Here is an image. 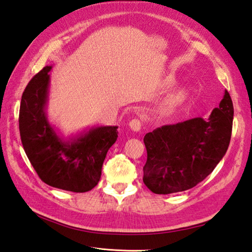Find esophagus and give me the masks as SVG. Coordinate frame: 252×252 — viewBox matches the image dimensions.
Instances as JSON below:
<instances>
[{
  "mask_svg": "<svg viewBox=\"0 0 252 252\" xmlns=\"http://www.w3.org/2000/svg\"><path fill=\"white\" fill-rule=\"evenodd\" d=\"M129 127L132 131H139L141 129V121L139 119H133L129 122Z\"/></svg>",
  "mask_w": 252,
  "mask_h": 252,
  "instance_id": "esophagus-1",
  "label": "esophagus"
}]
</instances>
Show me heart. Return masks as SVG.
<instances>
[{
    "label": "heart",
    "instance_id": "obj_1",
    "mask_svg": "<svg viewBox=\"0 0 252 252\" xmlns=\"http://www.w3.org/2000/svg\"><path fill=\"white\" fill-rule=\"evenodd\" d=\"M187 94H188V91H187V89L182 88V89H180V91H179V92L175 94V97H173V100H176V101H180V100H183L184 98L187 97Z\"/></svg>",
    "mask_w": 252,
    "mask_h": 252
}]
</instances>
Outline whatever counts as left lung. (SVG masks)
<instances>
[{
	"label": "left lung",
	"mask_w": 252,
	"mask_h": 252,
	"mask_svg": "<svg viewBox=\"0 0 252 252\" xmlns=\"http://www.w3.org/2000/svg\"><path fill=\"white\" fill-rule=\"evenodd\" d=\"M234 108L224 92L208 119L164 125L144 136L148 159L143 182L155 194L187 191L214 171L225 155L232 135Z\"/></svg>",
	"instance_id": "left-lung-1"
}]
</instances>
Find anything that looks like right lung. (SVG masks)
<instances>
[{"instance_id":"1","label":"right lung","mask_w":252,"mask_h":252,"mask_svg":"<svg viewBox=\"0 0 252 252\" xmlns=\"http://www.w3.org/2000/svg\"><path fill=\"white\" fill-rule=\"evenodd\" d=\"M53 66L46 65L28 84L21 97L19 131L25 152L43 182L75 193L97 186L105 156L117 139V126H98L64 139L47 119Z\"/></svg>"}]
</instances>
